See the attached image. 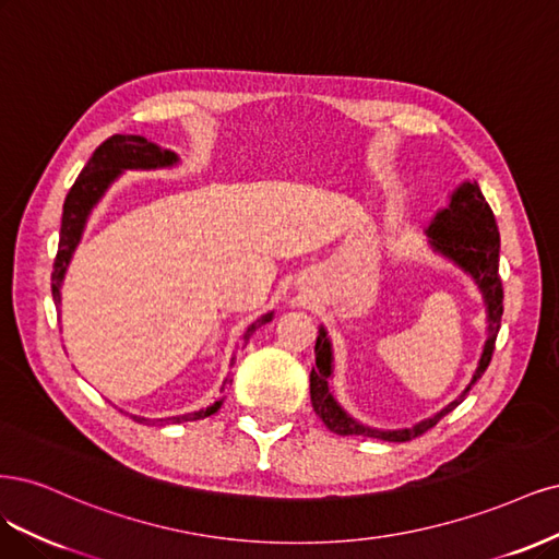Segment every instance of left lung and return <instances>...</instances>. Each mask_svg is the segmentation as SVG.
I'll use <instances>...</instances> for the list:
<instances>
[{
    "label": "left lung",
    "mask_w": 559,
    "mask_h": 559,
    "mask_svg": "<svg viewBox=\"0 0 559 559\" xmlns=\"http://www.w3.org/2000/svg\"><path fill=\"white\" fill-rule=\"evenodd\" d=\"M429 237V246L441 253L443 258L453 260L460 269L469 274L478 290L483 293L485 309H488V338H485L483 355L478 359V367L474 371L472 383L464 388V392L455 402H450L445 408H441L435 416L406 427V429H371L353 420L348 413L338 406L334 394L330 390V378H332V344L328 338L325 328H320L318 341H316V367L311 369V404L313 411L325 423V427L338 437H371L381 441H411L427 429L435 427L445 413L453 411L474 383L488 369L497 332L501 325V313H503V287L499 278V229L495 213L490 204L485 202V197L478 188V183L464 181L453 197H450V206L441 209L435 218H431L429 227L425 229Z\"/></svg>",
    "instance_id": "obj_1"
}]
</instances>
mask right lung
Here are the masks:
<instances>
[{"label": "right lung", "instance_id": "1", "mask_svg": "<svg viewBox=\"0 0 559 559\" xmlns=\"http://www.w3.org/2000/svg\"><path fill=\"white\" fill-rule=\"evenodd\" d=\"M178 162V155L174 151L159 148L155 143H151L148 139L136 136V134H114L106 139L102 146L93 153V157L87 159V165L83 167V171L79 174L76 183L71 186L67 200H64V209H62V227H60V243H58V255H56V264H52V274H50V287H52V299H56L58 309H60V287L67 274V266L71 262V255L83 237V229L87 223L90 211L95 209V204L102 200L104 192L109 190V186L116 181V178L124 171V169H162V167H174ZM274 313H264L262 318H258L253 325H250L243 334V341H248L253 336V332L266 322H272ZM227 383H231L229 378H225V383L221 388V392H225ZM225 397L218 400L215 404L200 408L194 413H186V416H171V418H159V425H176V423H188V420H202L206 416H213L215 411L223 406ZM136 423L148 425V418H139L132 416ZM155 423V420H153Z\"/></svg>", "mask_w": 559, "mask_h": 559}]
</instances>
